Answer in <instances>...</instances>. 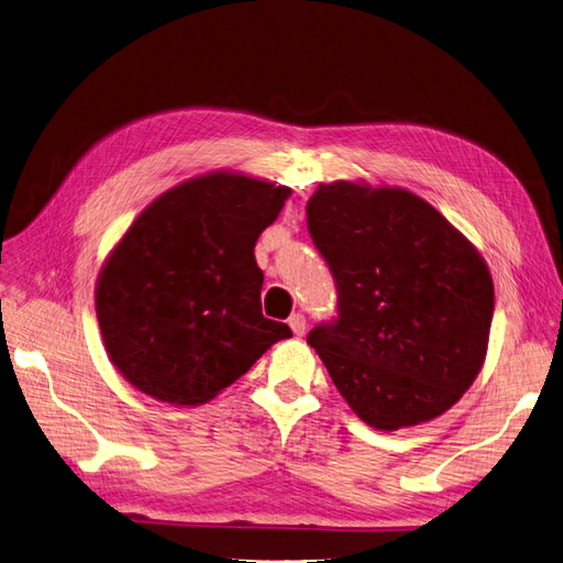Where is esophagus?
<instances>
[{
    "label": "esophagus",
    "mask_w": 563,
    "mask_h": 563,
    "mask_svg": "<svg viewBox=\"0 0 563 563\" xmlns=\"http://www.w3.org/2000/svg\"><path fill=\"white\" fill-rule=\"evenodd\" d=\"M287 324H289V329L295 331V335H303L306 333V317L301 314V312H295L287 320Z\"/></svg>",
    "instance_id": "esophagus-1"
}]
</instances>
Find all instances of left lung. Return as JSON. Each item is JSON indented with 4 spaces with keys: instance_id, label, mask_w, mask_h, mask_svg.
Instances as JSON below:
<instances>
[{
    "instance_id": "1",
    "label": "left lung",
    "mask_w": 563,
    "mask_h": 563,
    "mask_svg": "<svg viewBox=\"0 0 563 563\" xmlns=\"http://www.w3.org/2000/svg\"><path fill=\"white\" fill-rule=\"evenodd\" d=\"M306 213L338 285V320L308 345L340 396L375 430L442 417L485 363L495 285L483 255L400 186L320 184Z\"/></svg>"
}]
</instances>
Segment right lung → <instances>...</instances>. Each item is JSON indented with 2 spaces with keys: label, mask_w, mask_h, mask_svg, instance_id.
<instances>
[{
  "label": "right lung",
  "mask_w": 563,
  "mask_h": 563,
  "mask_svg": "<svg viewBox=\"0 0 563 563\" xmlns=\"http://www.w3.org/2000/svg\"><path fill=\"white\" fill-rule=\"evenodd\" d=\"M291 188L230 169L186 179L146 207L96 280V320L114 363L142 394L213 400L289 338L262 314L257 236Z\"/></svg>",
  "instance_id": "add662e5"
}]
</instances>
